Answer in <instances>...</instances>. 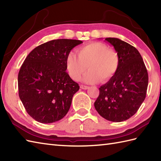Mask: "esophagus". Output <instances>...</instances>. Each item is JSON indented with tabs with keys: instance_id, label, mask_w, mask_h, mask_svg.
Masks as SVG:
<instances>
[{
	"instance_id": "34e87169",
	"label": "esophagus",
	"mask_w": 161,
	"mask_h": 161,
	"mask_svg": "<svg viewBox=\"0 0 161 161\" xmlns=\"http://www.w3.org/2000/svg\"><path fill=\"white\" fill-rule=\"evenodd\" d=\"M80 88H81V89H84V90H86L89 88V87L87 86H84V85H80Z\"/></svg>"
}]
</instances>
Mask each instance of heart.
<instances>
[{"instance_id": "obj_1", "label": "heart", "mask_w": 161, "mask_h": 161, "mask_svg": "<svg viewBox=\"0 0 161 161\" xmlns=\"http://www.w3.org/2000/svg\"><path fill=\"white\" fill-rule=\"evenodd\" d=\"M77 54L70 53L66 57V68L70 77L75 81L80 79L88 68L83 81L95 84L102 80L106 82L115 75L119 65L117 51L108 48L100 42H92L80 47Z\"/></svg>"}]
</instances>
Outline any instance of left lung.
<instances>
[{"label": "left lung", "instance_id": "8db88e82", "mask_svg": "<svg viewBox=\"0 0 161 161\" xmlns=\"http://www.w3.org/2000/svg\"><path fill=\"white\" fill-rule=\"evenodd\" d=\"M119 56L115 75L99 88L95 102L102 117L112 122L128 119L138 111L144 102L148 86V73L138 50L118 38H106Z\"/></svg>", "mask_w": 161, "mask_h": 161}]
</instances>
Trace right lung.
Here are the masks:
<instances>
[{"label": "right lung", "instance_id": "add662e5", "mask_svg": "<svg viewBox=\"0 0 161 161\" xmlns=\"http://www.w3.org/2000/svg\"><path fill=\"white\" fill-rule=\"evenodd\" d=\"M83 43L56 39L37 46L25 58L18 75L19 95L35 120L48 124L62 119L80 86L66 73V57Z\"/></svg>", "mask_w": 161, "mask_h": 161}]
</instances>
